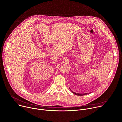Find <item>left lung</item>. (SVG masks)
<instances>
[{
  "instance_id": "1",
  "label": "left lung",
  "mask_w": 122,
  "mask_h": 122,
  "mask_svg": "<svg viewBox=\"0 0 122 122\" xmlns=\"http://www.w3.org/2000/svg\"><path fill=\"white\" fill-rule=\"evenodd\" d=\"M71 91L74 94H75V95H78V96H83V95H87L88 94H89V93H76L75 92H73L71 90Z\"/></svg>"
}]
</instances>
